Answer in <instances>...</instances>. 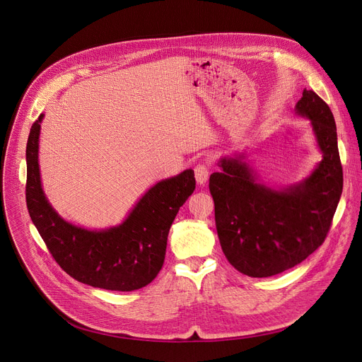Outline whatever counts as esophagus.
<instances>
[{
	"label": "esophagus",
	"instance_id": "esophagus-1",
	"mask_svg": "<svg viewBox=\"0 0 362 362\" xmlns=\"http://www.w3.org/2000/svg\"><path fill=\"white\" fill-rule=\"evenodd\" d=\"M209 166L206 165V163H199V165H196V168H194V176H196V180H197V183L199 185H203V183H206V180L209 179Z\"/></svg>",
	"mask_w": 362,
	"mask_h": 362
}]
</instances>
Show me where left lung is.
Listing matches in <instances>:
<instances>
[{
    "instance_id": "8db88e82",
    "label": "left lung",
    "mask_w": 362,
    "mask_h": 362,
    "mask_svg": "<svg viewBox=\"0 0 362 362\" xmlns=\"http://www.w3.org/2000/svg\"><path fill=\"white\" fill-rule=\"evenodd\" d=\"M296 113L311 120L322 160L311 176L284 190L256 183L240 159H222L209 179L215 222L229 264L252 278L278 275L305 261L325 240L342 193V166L334 115L313 90Z\"/></svg>"
}]
</instances>
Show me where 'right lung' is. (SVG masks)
Wrapping results in <instances>:
<instances>
[{
    "label": "right lung",
    "mask_w": 362,
    "mask_h": 362,
    "mask_svg": "<svg viewBox=\"0 0 362 362\" xmlns=\"http://www.w3.org/2000/svg\"><path fill=\"white\" fill-rule=\"evenodd\" d=\"M42 115L27 141L25 200L30 218L54 261L76 281L109 291H134L160 272L170 226L194 190L192 169L150 187L127 219L107 230H87L62 219L40 180L38 136Z\"/></svg>",
    "instance_id": "add662e5"
}]
</instances>
